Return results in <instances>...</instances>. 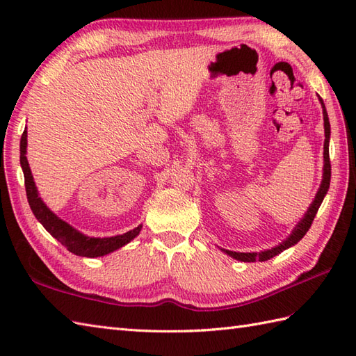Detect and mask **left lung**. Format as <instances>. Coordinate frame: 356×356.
Instances as JSON below:
<instances>
[{
  "label": "left lung",
  "instance_id": "8db88e82",
  "mask_svg": "<svg viewBox=\"0 0 356 356\" xmlns=\"http://www.w3.org/2000/svg\"><path fill=\"white\" fill-rule=\"evenodd\" d=\"M320 101H321V105H323L324 136H326V139H324V172H323V182H321V186H320L318 193H316V195H315V200L312 202V205H311V208H309V211L306 213L303 220H301L297 225V228L293 229V232L291 234V236L287 237L280 246L272 248V249H269V251H263V252H259V254H257V252H234V251H228V249H222V251H225L228 255L234 257V259H236V260H240V261H255V260L257 261H266V260L272 259V257L278 255L280 252H283L284 249L293 246L295 243H298V241L306 236V232L309 231V228H311L314 218H315L316 213H318V208H320L321 202L324 199V195H326V193L329 190V185H330V157H329L330 124H329L326 107H324L321 97H320Z\"/></svg>",
  "mask_w": 356,
  "mask_h": 356
}]
</instances>
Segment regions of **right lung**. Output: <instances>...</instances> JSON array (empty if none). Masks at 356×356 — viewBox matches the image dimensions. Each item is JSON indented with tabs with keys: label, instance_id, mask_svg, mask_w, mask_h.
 <instances>
[{
	"label": "right lung",
	"instance_id": "right-lung-1",
	"mask_svg": "<svg viewBox=\"0 0 356 356\" xmlns=\"http://www.w3.org/2000/svg\"><path fill=\"white\" fill-rule=\"evenodd\" d=\"M26 149H27V130H24L21 136V143H19V161L22 166V172H24V185H26V194L29 205L32 208L35 217L41 222V225L47 229L53 237L69 249V251L74 255L79 257H101L105 254H110L116 249L122 248L127 245L128 241H131L140 232L142 226H138L133 231H128L122 236L116 237H107V238H92L86 237L84 234L78 232L69 223L63 222L61 218L56 217L51 211L44 205L41 197H38V191L33 182L32 171L29 168V162L26 157Z\"/></svg>",
	"mask_w": 356,
	"mask_h": 356
}]
</instances>
